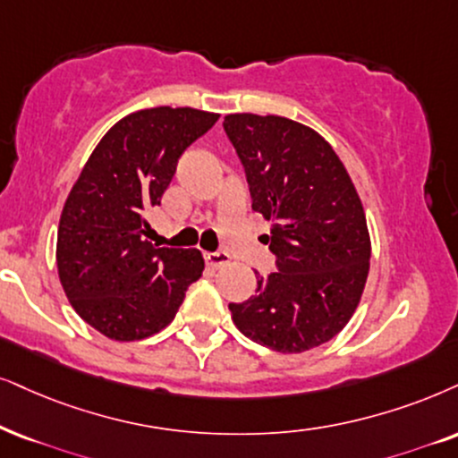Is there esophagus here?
I'll use <instances>...</instances> for the list:
<instances>
[{"label": "esophagus", "instance_id": "esophagus-1", "mask_svg": "<svg viewBox=\"0 0 458 458\" xmlns=\"http://www.w3.org/2000/svg\"><path fill=\"white\" fill-rule=\"evenodd\" d=\"M205 262H207V266H209L211 270H217V268H222V266H225V264L230 262V256L225 251L205 253Z\"/></svg>", "mask_w": 458, "mask_h": 458}]
</instances>
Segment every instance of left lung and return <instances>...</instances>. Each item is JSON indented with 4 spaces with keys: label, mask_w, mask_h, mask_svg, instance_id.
Masks as SVG:
<instances>
[{
    "label": "left lung",
    "mask_w": 458,
    "mask_h": 458,
    "mask_svg": "<svg viewBox=\"0 0 458 458\" xmlns=\"http://www.w3.org/2000/svg\"><path fill=\"white\" fill-rule=\"evenodd\" d=\"M253 211L272 222L276 272L230 304L234 326L276 352L315 349L355 312L368 281L369 233L352 179L319 132L281 115L228 114Z\"/></svg>",
    "instance_id": "obj_1"
}]
</instances>
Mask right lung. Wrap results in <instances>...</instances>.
<instances>
[{"label":"right lung","instance_id":"obj_1","mask_svg":"<svg viewBox=\"0 0 458 458\" xmlns=\"http://www.w3.org/2000/svg\"><path fill=\"white\" fill-rule=\"evenodd\" d=\"M194 107H152L124 115L86 160L63 207L56 268L73 310L118 343L158 334L175 319L199 249L154 247L148 211L160 205L179 156L217 123Z\"/></svg>","mask_w":458,"mask_h":458}]
</instances>
